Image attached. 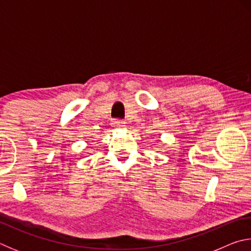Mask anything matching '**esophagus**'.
<instances>
[{
	"label": "esophagus",
	"mask_w": 251,
	"mask_h": 251,
	"mask_svg": "<svg viewBox=\"0 0 251 251\" xmlns=\"http://www.w3.org/2000/svg\"><path fill=\"white\" fill-rule=\"evenodd\" d=\"M112 125L114 128H124V127H126V123L120 120H114L112 122Z\"/></svg>",
	"instance_id": "esophagus-1"
}]
</instances>
